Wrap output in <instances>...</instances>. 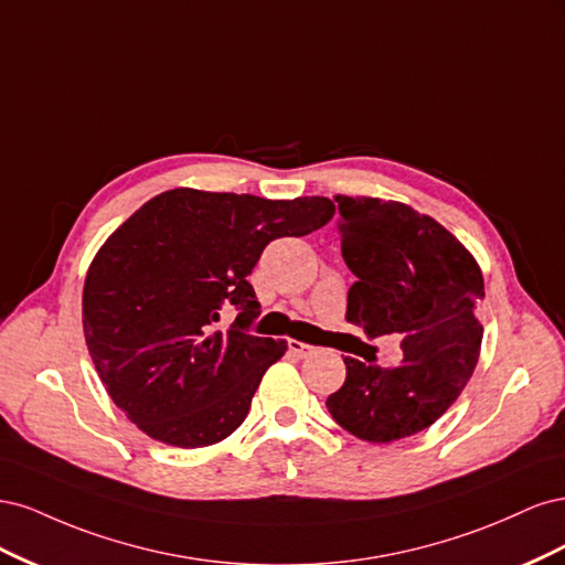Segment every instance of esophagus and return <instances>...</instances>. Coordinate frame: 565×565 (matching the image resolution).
<instances>
[{
	"instance_id": "esophagus-1",
	"label": "esophagus",
	"mask_w": 565,
	"mask_h": 565,
	"mask_svg": "<svg viewBox=\"0 0 565 565\" xmlns=\"http://www.w3.org/2000/svg\"><path fill=\"white\" fill-rule=\"evenodd\" d=\"M287 347H289V353H295L297 358H309L316 353V347L306 344V341H297V339H289Z\"/></svg>"
}]
</instances>
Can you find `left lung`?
Returning <instances> with one entry per match:
<instances>
[{
    "label": "left lung",
    "instance_id": "8db88e82",
    "mask_svg": "<svg viewBox=\"0 0 565 565\" xmlns=\"http://www.w3.org/2000/svg\"><path fill=\"white\" fill-rule=\"evenodd\" d=\"M334 200L341 256L355 276L347 320L370 339L401 334L403 361L380 367L347 355V380L324 405L355 438L401 440L429 429L473 374L483 273L448 228L403 202Z\"/></svg>",
    "mask_w": 565,
    "mask_h": 565
}]
</instances>
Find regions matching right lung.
Here are the masks:
<instances>
[{
	"instance_id": "right-lung-1",
	"label": "right lung",
	"mask_w": 565,
	"mask_h": 565,
	"mask_svg": "<svg viewBox=\"0 0 565 565\" xmlns=\"http://www.w3.org/2000/svg\"><path fill=\"white\" fill-rule=\"evenodd\" d=\"M334 216L328 198L266 200L174 188L148 200L100 245L84 278V339L113 403L167 446L204 448L249 413L285 339L254 337L247 282L264 247ZM238 311L226 333L220 313Z\"/></svg>"
}]
</instances>
